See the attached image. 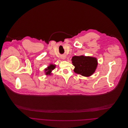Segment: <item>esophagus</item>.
<instances>
[{
	"label": "esophagus",
	"instance_id": "1",
	"mask_svg": "<svg viewBox=\"0 0 128 128\" xmlns=\"http://www.w3.org/2000/svg\"><path fill=\"white\" fill-rule=\"evenodd\" d=\"M62 58L63 59V60H65V59L66 58V56H63L62 57Z\"/></svg>",
	"mask_w": 128,
	"mask_h": 128
}]
</instances>
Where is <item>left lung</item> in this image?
Masks as SVG:
<instances>
[{
	"instance_id": "8db88e82",
	"label": "left lung",
	"mask_w": 128,
	"mask_h": 128,
	"mask_svg": "<svg viewBox=\"0 0 128 128\" xmlns=\"http://www.w3.org/2000/svg\"><path fill=\"white\" fill-rule=\"evenodd\" d=\"M72 60L75 66L74 72L86 77L90 76L94 73L98 65L96 58L90 56H74Z\"/></svg>"
}]
</instances>
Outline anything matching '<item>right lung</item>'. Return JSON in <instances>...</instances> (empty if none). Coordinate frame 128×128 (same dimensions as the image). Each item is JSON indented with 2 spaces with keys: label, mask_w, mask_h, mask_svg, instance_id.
<instances>
[{
  "label": "right lung",
  "mask_w": 128,
  "mask_h": 128,
  "mask_svg": "<svg viewBox=\"0 0 128 128\" xmlns=\"http://www.w3.org/2000/svg\"><path fill=\"white\" fill-rule=\"evenodd\" d=\"M55 65H52V64H51L50 65V66L46 68L45 70H46V75H48V74H50L51 72H52V70H54L55 68Z\"/></svg>",
  "instance_id": "1"
}]
</instances>
